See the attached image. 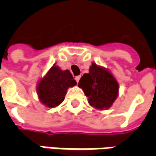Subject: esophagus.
<instances>
[{"label": "esophagus", "mask_w": 156, "mask_h": 156, "mask_svg": "<svg viewBox=\"0 0 156 156\" xmlns=\"http://www.w3.org/2000/svg\"><path fill=\"white\" fill-rule=\"evenodd\" d=\"M80 78H81V76H76V77H75V80H76V82H77V83H78V81H79Z\"/></svg>", "instance_id": "1"}]
</instances>
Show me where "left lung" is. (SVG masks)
<instances>
[{
    "instance_id": "1",
    "label": "left lung",
    "mask_w": 156,
    "mask_h": 156,
    "mask_svg": "<svg viewBox=\"0 0 156 156\" xmlns=\"http://www.w3.org/2000/svg\"><path fill=\"white\" fill-rule=\"evenodd\" d=\"M78 87L88 97L89 105L101 110L113 105L119 91V84L114 76L94 62L92 63L89 73L82 76Z\"/></svg>"
}]
</instances>
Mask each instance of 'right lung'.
Wrapping results in <instances>:
<instances>
[{
    "mask_svg": "<svg viewBox=\"0 0 156 156\" xmlns=\"http://www.w3.org/2000/svg\"><path fill=\"white\" fill-rule=\"evenodd\" d=\"M77 84L71 73L62 71L58 66H52L37 86L40 101L48 108H54L64 100L69 87Z\"/></svg>",
    "mask_w": 156,
    "mask_h": 156,
    "instance_id": "obj_1",
    "label": "right lung"
}]
</instances>
